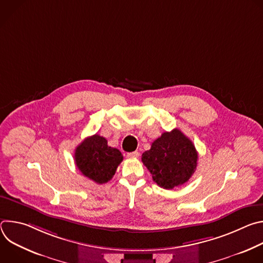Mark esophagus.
I'll list each match as a JSON object with an SVG mask.
<instances>
[{
    "instance_id": "esophagus-1",
    "label": "esophagus",
    "mask_w": 263,
    "mask_h": 263,
    "mask_svg": "<svg viewBox=\"0 0 263 263\" xmlns=\"http://www.w3.org/2000/svg\"><path fill=\"white\" fill-rule=\"evenodd\" d=\"M127 157L128 158H138L139 157V153L137 151H134V152H130L127 154Z\"/></svg>"
}]
</instances>
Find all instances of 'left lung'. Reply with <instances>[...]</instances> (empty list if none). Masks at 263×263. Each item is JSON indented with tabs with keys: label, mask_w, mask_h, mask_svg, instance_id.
<instances>
[{
	"label": "left lung",
	"mask_w": 263,
	"mask_h": 263,
	"mask_svg": "<svg viewBox=\"0 0 263 263\" xmlns=\"http://www.w3.org/2000/svg\"><path fill=\"white\" fill-rule=\"evenodd\" d=\"M153 181L173 190L191 179L197 168L198 152L193 141L179 129L164 132L141 156Z\"/></svg>",
	"instance_id": "obj_1"
}]
</instances>
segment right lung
<instances>
[{
  "label": "right lung",
  "instance_id": "add662e5",
  "mask_svg": "<svg viewBox=\"0 0 263 263\" xmlns=\"http://www.w3.org/2000/svg\"><path fill=\"white\" fill-rule=\"evenodd\" d=\"M123 158L118 148L109 146L106 138L98 134L85 138L74 149L78 170L98 184L112 179Z\"/></svg>",
  "mask_w": 263,
  "mask_h": 263
}]
</instances>
